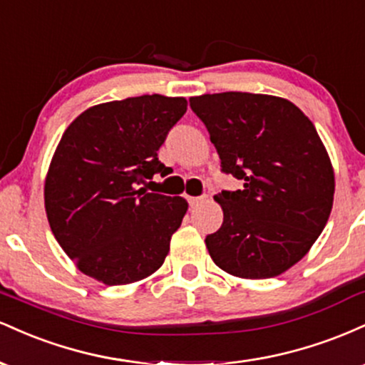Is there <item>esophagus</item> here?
<instances>
[{
    "mask_svg": "<svg viewBox=\"0 0 365 365\" xmlns=\"http://www.w3.org/2000/svg\"><path fill=\"white\" fill-rule=\"evenodd\" d=\"M187 200H188V204H190V207H197L199 204H202L204 200H206V197H204V195H200V197H190V195H188Z\"/></svg>",
    "mask_w": 365,
    "mask_h": 365,
    "instance_id": "34e87169",
    "label": "esophagus"
}]
</instances>
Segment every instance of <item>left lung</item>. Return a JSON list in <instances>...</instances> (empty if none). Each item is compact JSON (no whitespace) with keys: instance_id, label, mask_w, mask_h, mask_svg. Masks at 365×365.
Here are the masks:
<instances>
[{"instance_id":"obj_1","label":"left lung","mask_w":365,"mask_h":365,"mask_svg":"<svg viewBox=\"0 0 365 365\" xmlns=\"http://www.w3.org/2000/svg\"><path fill=\"white\" fill-rule=\"evenodd\" d=\"M226 173L244 190L220 192L223 225L206 237L225 273L279 276L311 250L333 207L334 171L316 127L284 98L220 92L190 98Z\"/></svg>"}]
</instances>
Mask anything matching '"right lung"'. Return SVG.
Segmentation results:
<instances>
[{
  "label": "right lung",
  "mask_w": 365,
  "mask_h": 365,
  "mask_svg": "<svg viewBox=\"0 0 365 365\" xmlns=\"http://www.w3.org/2000/svg\"><path fill=\"white\" fill-rule=\"evenodd\" d=\"M185 111V98L139 96L91 106L63 132L44 207L54 238L83 274L128 284L163 266L188 202L137 185L168 173L158 150Z\"/></svg>",
  "instance_id": "1"
}]
</instances>
